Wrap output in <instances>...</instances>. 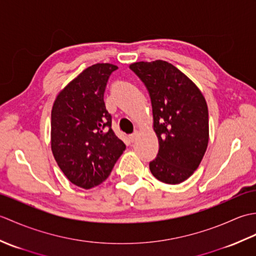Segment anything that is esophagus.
Masks as SVG:
<instances>
[{
    "label": "esophagus",
    "instance_id": "34e87169",
    "mask_svg": "<svg viewBox=\"0 0 256 256\" xmlns=\"http://www.w3.org/2000/svg\"><path fill=\"white\" fill-rule=\"evenodd\" d=\"M138 132L135 131L133 134L130 135V140H131V142H135V140H138Z\"/></svg>",
    "mask_w": 256,
    "mask_h": 256
}]
</instances>
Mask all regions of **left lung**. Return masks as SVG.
Returning a JSON list of instances; mask_svg holds the SVG:
<instances>
[{"instance_id": "1", "label": "left lung", "mask_w": 256, "mask_h": 256, "mask_svg": "<svg viewBox=\"0 0 256 256\" xmlns=\"http://www.w3.org/2000/svg\"><path fill=\"white\" fill-rule=\"evenodd\" d=\"M148 90L153 128L160 143L150 170L160 182L186 180L200 165L209 142L208 106L186 74L164 60L130 64Z\"/></svg>"}]
</instances>
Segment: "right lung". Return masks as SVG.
I'll use <instances>...</instances> for the list:
<instances>
[{
  "label": "right lung",
  "mask_w": 256,
  "mask_h": 256,
  "mask_svg": "<svg viewBox=\"0 0 256 256\" xmlns=\"http://www.w3.org/2000/svg\"><path fill=\"white\" fill-rule=\"evenodd\" d=\"M116 69L112 64L84 69L59 92L52 108V155L64 176L84 189L104 182L126 148L113 132L103 100Z\"/></svg>",
  "instance_id": "right-lung-1"
}]
</instances>
